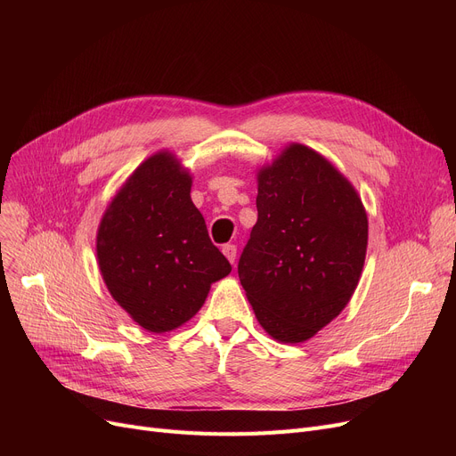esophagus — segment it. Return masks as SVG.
I'll use <instances>...</instances> for the list:
<instances>
[{
  "label": "esophagus",
  "instance_id": "obj_1",
  "mask_svg": "<svg viewBox=\"0 0 456 456\" xmlns=\"http://www.w3.org/2000/svg\"><path fill=\"white\" fill-rule=\"evenodd\" d=\"M222 251H224V255L227 256V260L231 262V265H234V262H236V246L234 244H225L222 248Z\"/></svg>",
  "mask_w": 456,
  "mask_h": 456
}]
</instances>
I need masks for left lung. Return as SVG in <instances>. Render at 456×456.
Returning <instances> with one entry per match:
<instances>
[{
  "label": "left lung",
  "instance_id": "obj_1",
  "mask_svg": "<svg viewBox=\"0 0 456 456\" xmlns=\"http://www.w3.org/2000/svg\"><path fill=\"white\" fill-rule=\"evenodd\" d=\"M256 210L238 277L268 334L305 342L342 313L356 289L366 210L349 181L301 143L260 170Z\"/></svg>",
  "mask_w": 456,
  "mask_h": 456
}]
</instances>
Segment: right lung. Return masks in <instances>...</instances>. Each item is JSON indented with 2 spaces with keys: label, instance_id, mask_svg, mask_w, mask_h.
Masks as SVG:
<instances>
[{
  "label": "right lung",
  "instance_id": "add662e5",
  "mask_svg": "<svg viewBox=\"0 0 456 456\" xmlns=\"http://www.w3.org/2000/svg\"><path fill=\"white\" fill-rule=\"evenodd\" d=\"M191 179L159 153L129 177L98 232V260L112 297L150 332L172 330L194 316L210 284L231 273L201 212Z\"/></svg>",
  "mask_w": 456,
  "mask_h": 456
}]
</instances>
